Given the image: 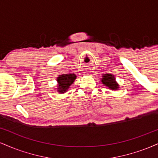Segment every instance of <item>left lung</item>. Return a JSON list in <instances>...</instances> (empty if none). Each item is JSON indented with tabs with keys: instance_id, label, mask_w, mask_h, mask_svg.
<instances>
[{
	"instance_id": "obj_1",
	"label": "left lung",
	"mask_w": 158,
	"mask_h": 158,
	"mask_svg": "<svg viewBox=\"0 0 158 158\" xmlns=\"http://www.w3.org/2000/svg\"><path fill=\"white\" fill-rule=\"evenodd\" d=\"M103 85H106L108 88L111 90H117L119 88V85L115 81V77L114 75L109 73L104 74L102 79H101Z\"/></svg>"
}]
</instances>
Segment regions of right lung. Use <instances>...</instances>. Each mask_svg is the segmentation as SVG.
I'll use <instances>...</instances> for the list:
<instances>
[{
  "mask_svg": "<svg viewBox=\"0 0 158 158\" xmlns=\"http://www.w3.org/2000/svg\"><path fill=\"white\" fill-rule=\"evenodd\" d=\"M77 76L73 73L61 74L57 77L58 81V92L60 94H64L68 90L70 86L73 83Z\"/></svg>",
  "mask_w": 158,
  "mask_h": 158,
  "instance_id": "add662e5",
  "label": "right lung"
}]
</instances>
